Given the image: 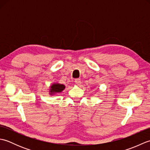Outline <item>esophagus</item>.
Masks as SVG:
<instances>
[{"label": "esophagus", "instance_id": "1", "mask_svg": "<svg viewBox=\"0 0 150 150\" xmlns=\"http://www.w3.org/2000/svg\"><path fill=\"white\" fill-rule=\"evenodd\" d=\"M75 83L77 84V85L81 84V81L80 79H76L75 80Z\"/></svg>", "mask_w": 150, "mask_h": 150}]
</instances>
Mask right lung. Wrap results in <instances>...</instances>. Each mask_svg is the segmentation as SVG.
Wrapping results in <instances>:
<instances>
[{
  "label": "right lung",
  "instance_id": "add662e5",
  "mask_svg": "<svg viewBox=\"0 0 150 150\" xmlns=\"http://www.w3.org/2000/svg\"><path fill=\"white\" fill-rule=\"evenodd\" d=\"M65 88V86L63 84H54L51 86L50 92L51 93H57V92H61Z\"/></svg>",
  "mask_w": 150,
  "mask_h": 150
}]
</instances>
